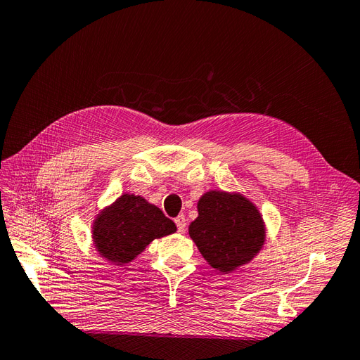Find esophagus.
<instances>
[{
    "label": "esophagus",
    "mask_w": 360,
    "mask_h": 360,
    "mask_svg": "<svg viewBox=\"0 0 360 360\" xmlns=\"http://www.w3.org/2000/svg\"><path fill=\"white\" fill-rule=\"evenodd\" d=\"M174 222L177 225L179 233H184V230H186V217H184V214H179Z\"/></svg>",
    "instance_id": "esophagus-1"
}]
</instances>
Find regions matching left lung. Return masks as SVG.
Wrapping results in <instances>:
<instances>
[{
    "label": "left lung",
    "instance_id": "left-lung-1",
    "mask_svg": "<svg viewBox=\"0 0 360 360\" xmlns=\"http://www.w3.org/2000/svg\"><path fill=\"white\" fill-rule=\"evenodd\" d=\"M189 236L207 263L228 274L259 252L266 230L257 207L243 195L210 191L198 201Z\"/></svg>",
    "mask_w": 360,
    "mask_h": 360
}]
</instances>
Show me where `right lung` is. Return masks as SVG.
I'll return each mask as SVG.
<instances>
[{
    "mask_svg": "<svg viewBox=\"0 0 360 360\" xmlns=\"http://www.w3.org/2000/svg\"><path fill=\"white\" fill-rule=\"evenodd\" d=\"M176 230V224L159 207L143 197L124 193L97 216L93 224V240L103 258L123 266L143 252L155 238Z\"/></svg>",
    "mask_w": 360,
    "mask_h": 360,
    "instance_id": "1",
    "label": "right lung"
}]
</instances>
